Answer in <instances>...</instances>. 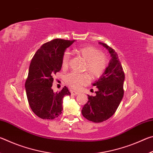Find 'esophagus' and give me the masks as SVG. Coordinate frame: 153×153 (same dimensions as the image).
<instances>
[{"mask_svg": "<svg viewBox=\"0 0 153 153\" xmlns=\"http://www.w3.org/2000/svg\"><path fill=\"white\" fill-rule=\"evenodd\" d=\"M79 94L78 92H76V91H74V90H71V94L73 95V96H76Z\"/></svg>", "mask_w": 153, "mask_h": 153, "instance_id": "obj_1", "label": "esophagus"}]
</instances>
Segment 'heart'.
Listing matches in <instances>:
<instances>
[{
	"label": "heart",
	"mask_w": 153,
	"mask_h": 153,
	"mask_svg": "<svg viewBox=\"0 0 153 153\" xmlns=\"http://www.w3.org/2000/svg\"><path fill=\"white\" fill-rule=\"evenodd\" d=\"M76 53L86 61L84 70L87 71L91 78H95L101 76L107 63V57L97 48L92 46H82L76 50ZM69 54H64L62 59V67H65L68 64ZM65 81L68 86L74 89H77L88 81L86 74L71 73L65 77Z\"/></svg>",
	"instance_id": "obj_1"
}]
</instances>
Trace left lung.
I'll return each instance as SVG.
<instances>
[{"instance_id": "left-lung-1", "label": "left lung", "mask_w": 153, "mask_h": 153, "mask_svg": "<svg viewBox=\"0 0 153 153\" xmlns=\"http://www.w3.org/2000/svg\"><path fill=\"white\" fill-rule=\"evenodd\" d=\"M98 43L107 49L111 59L103 74L92 84L97 88L96 95H88V101L82 109V115L94 123L107 120L115 113L123 97L125 80V74L116 52L105 43Z\"/></svg>"}]
</instances>
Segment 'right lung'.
I'll list each match as a JSON object with an SVG mask.
<instances>
[{"label":"right lung","mask_w":153,"mask_h":153,"mask_svg":"<svg viewBox=\"0 0 153 153\" xmlns=\"http://www.w3.org/2000/svg\"><path fill=\"white\" fill-rule=\"evenodd\" d=\"M75 40L55 39L44 44L31 61L25 91L31 109L43 120L58 117L63 110V98L70 95L64 86L59 92L52 89L53 76L60 71L65 51Z\"/></svg>","instance_id":"1"}]
</instances>
